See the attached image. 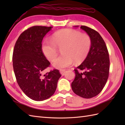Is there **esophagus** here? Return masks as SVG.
Wrapping results in <instances>:
<instances>
[{
    "label": "esophagus",
    "instance_id": "esophagus-1",
    "mask_svg": "<svg viewBox=\"0 0 125 125\" xmlns=\"http://www.w3.org/2000/svg\"><path fill=\"white\" fill-rule=\"evenodd\" d=\"M65 71H66L65 70H60V73H61V74H62V75H63L64 74V73L65 72Z\"/></svg>",
    "mask_w": 125,
    "mask_h": 125
}]
</instances>
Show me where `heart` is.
Here are the masks:
<instances>
[{
    "label": "heart",
    "mask_w": 125,
    "mask_h": 125,
    "mask_svg": "<svg viewBox=\"0 0 125 125\" xmlns=\"http://www.w3.org/2000/svg\"><path fill=\"white\" fill-rule=\"evenodd\" d=\"M92 41L89 34L81 33L72 29H65L53 34L51 39H46L42 42V51L49 60H52L61 48L63 54L55 59L52 65L56 68L63 69L70 67L73 63L85 59L91 47Z\"/></svg>",
    "instance_id": "1"
}]
</instances>
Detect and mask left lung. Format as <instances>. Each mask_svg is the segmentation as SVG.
<instances>
[{
    "label": "left lung",
    "instance_id": "1",
    "mask_svg": "<svg viewBox=\"0 0 125 125\" xmlns=\"http://www.w3.org/2000/svg\"><path fill=\"white\" fill-rule=\"evenodd\" d=\"M81 28L91 37V47L85 60L74 70L76 76L71 87L77 95L89 99L99 94L106 83L110 57L106 45L99 33L85 26H81Z\"/></svg>",
    "mask_w": 125,
    "mask_h": 125
}]
</instances>
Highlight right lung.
<instances>
[{
  "instance_id": "1",
  "label": "right lung",
  "mask_w": 125,
  "mask_h": 125,
  "mask_svg": "<svg viewBox=\"0 0 125 125\" xmlns=\"http://www.w3.org/2000/svg\"><path fill=\"white\" fill-rule=\"evenodd\" d=\"M52 27L34 26L20 34L13 52V67L17 82L24 94L31 99L42 101L54 94L61 76L57 69L43 75L50 67L42 51V41Z\"/></svg>"
}]
</instances>
